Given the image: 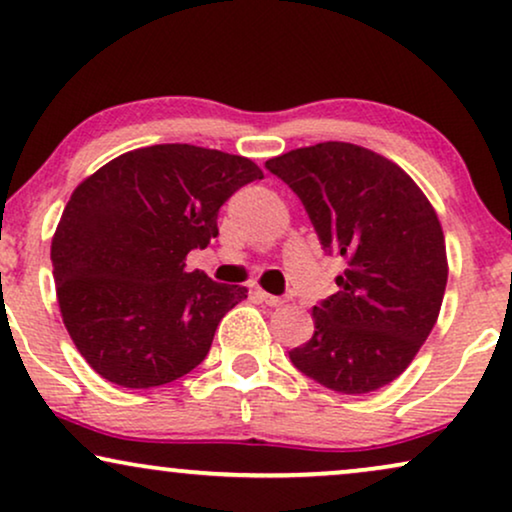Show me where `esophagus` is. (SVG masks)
Returning <instances> with one entry per match:
<instances>
[{
  "mask_svg": "<svg viewBox=\"0 0 512 512\" xmlns=\"http://www.w3.org/2000/svg\"><path fill=\"white\" fill-rule=\"evenodd\" d=\"M258 296H261L263 301L270 305V308H280V305L287 303V298H282V296H272V294H268V291H258Z\"/></svg>",
  "mask_w": 512,
  "mask_h": 512,
  "instance_id": "1",
  "label": "esophagus"
}]
</instances>
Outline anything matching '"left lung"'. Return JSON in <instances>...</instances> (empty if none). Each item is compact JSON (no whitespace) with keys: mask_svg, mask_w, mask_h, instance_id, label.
<instances>
[{"mask_svg":"<svg viewBox=\"0 0 512 512\" xmlns=\"http://www.w3.org/2000/svg\"><path fill=\"white\" fill-rule=\"evenodd\" d=\"M265 167L301 197L322 249L348 265L336 294L313 308L315 334L291 362L343 395L388 386L433 331L447 289L433 204L407 171L355 143L296 148Z\"/></svg>","mask_w":512,"mask_h":512,"instance_id":"1","label":"left lung"}]
</instances>
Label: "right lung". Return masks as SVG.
I'll use <instances>...</instances> for the list:
<instances>
[{"instance_id": "1", "label": "right lung", "mask_w": 512, "mask_h": 512, "mask_svg": "<svg viewBox=\"0 0 512 512\" xmlns=\"http://www.w3.org/2000/svg\"><path fill=\"white\" fill-rule=\"evenodd\" d=\"M256 178L247 157L164 143L124 152L77 185L51 263L65 329L96 374L155 388L207 357L247 289L188 272L185 258L218 235V209Z\"/></svg>"}]
</instances>
